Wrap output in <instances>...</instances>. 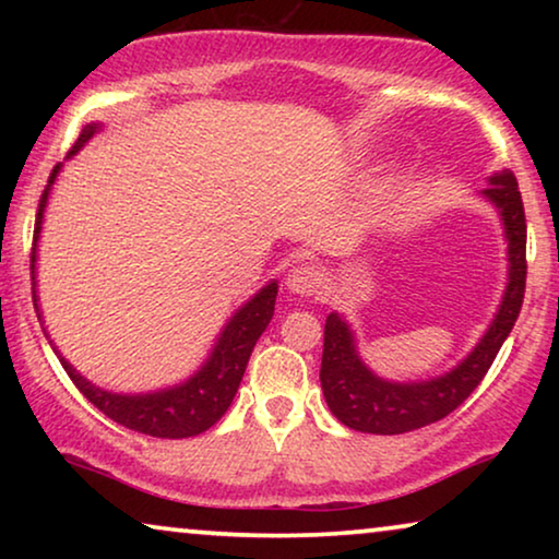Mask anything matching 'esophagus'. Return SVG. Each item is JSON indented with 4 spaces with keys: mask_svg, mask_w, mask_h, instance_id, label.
Here are the masks:
<instances>
[{
    "mask_svg": "<svg viewBox=\"0 0 559 559\" xmlns=\"http://www.w3.org/2000/svg\"><path fill=\"white\" fill-rule=\"evenodd\" d=\"M285 285L297 297H312L320 289V285H323V274L312 264H297L287 272Z\"/></svg>",
    "mask_w": 559,
    "mask_h": 559,
    "instance_id": "1",
    "label": "esophagus"
}]
</instances>
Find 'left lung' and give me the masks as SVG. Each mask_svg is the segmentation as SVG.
Listing matches in <instances>:
<instances>
[{
	"instance_id": "8db88e82",
	"label": "left lung",
	"mask_w": 559,
	"mask_h": 559,
	"mask_svg": "<svg viewBox=\"0 0 559 559\" xmlns=\"http://www.w3.org/2000/svg\"><path fill=\"white\" fill-rule=\"evenodd\" d=\"M488 182L491 186L484 190V195L499 209L509 241V285L491 328L463 364H457L445 377L430 381L396 384V381L379 379L358 358L354 333L348 331L338 312L328 316L320 384H323L328 407L350 430L402 435L438 423L461 407L491 369L493 358L514 328L524 302L526 218L514 175L509 170L496 173Z\"/></svg>"
}]
</instances>
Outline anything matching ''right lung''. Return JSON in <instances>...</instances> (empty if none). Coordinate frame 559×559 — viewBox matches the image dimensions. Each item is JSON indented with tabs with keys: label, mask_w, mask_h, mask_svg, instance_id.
I'll return each mask as SVG.
<instances>
[{
	"label": "right lung",
	"mask_w": 559,
	"mask_h": 559,
	"mask_svg": "<svg viewBox=\"0 0 559 559\" xmlns=\"http://www.w3.org/2000/svg\"><path fill=\"white\" fill-rule=\"evenodd\" d=\"M96 124H88L81 129L79 140H75L73 150L68 155H75L91 136L96 134ZM60 165L52 167L48 188L43 190L40 205H37V218H35V236H33V254H29V274L35 280V251H37V234L43 226V211L48 203L50 186L56 182V175ZM274 300H277V282H270L264 289L251 297L236 316L228 320V325L221 333V338L213 348L209 361L203 364V369L190 377L186 384L163 389V392L152 394H111L104 392L81 377L63 356L60 364L68 371V377L79 392L94 404L96 409H102L106 417L114 423L129 427V430L152 435V438H193L201 435L218 423L224 417V412L231 407L236 389L241 384L243 371H247L249 356L254 350L259 335L264 333V328L270 325L274 316ZM33 302L37 310V295H35V282H33ZM40 318V316H37ZM56 350V348H52Z\"/></svg>",
	"instance_id": "1"
}]
</instances>
